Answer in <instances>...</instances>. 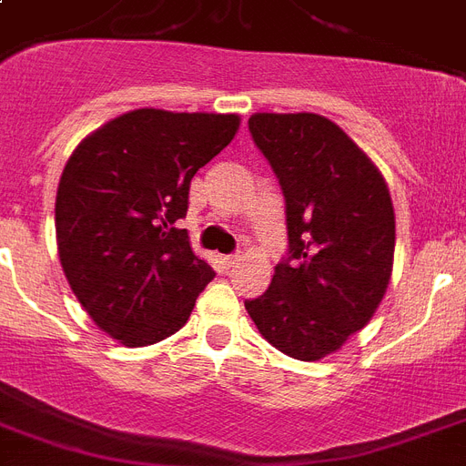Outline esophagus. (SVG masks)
<instances>
[{"instance_id": "esophagus-1", "label": "esophagus", "mask_w": 466, "mask_h": 466, "mask_svg": "<svg viewBox=\"0 0 466 466\" xmlns=\"http://www.w3.org/2000/svg\"><path fill=\"white\" fill-rule=\"evenodd\" d=\"M241 256L239 254H227V256H222V263H225L227 268H229V266H234V263L239 261Z\"/></svg>"}]
</instances>
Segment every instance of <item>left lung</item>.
I'll return each instance as SVG.
<instances>
[{
    "mask_svg": "<svg viewBox=\"0 0 466 466\" xmlns=\"http://www.w3.org/2000/svg\"><path fill=\"white\" fill-rule=\"evenodd\" d=\"M248 133L283 190L288 254L268 290L244 307L270 346L319 360L368 324L390 285V190L360 147L321 116L256 113Z\"/></svg>",
    "mask_w": 466,
    "mask_h": 466,
    "instance_id": "8db88e82",
    "label": "left lung"
}]
</instances>
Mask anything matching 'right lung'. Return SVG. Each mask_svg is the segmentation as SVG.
Returning <instances> with one entry per match:
<instances>
[{"instance_id": "1", "label": "right lung", "mask_w": 466, "mask_h": 466, "mask_svg": "<svg viewBox=\"0 0 466 466\" xmlns=\"http://www.w3.org/2000/svg\"><path fill=\"white\" fill-rule=\"evenodd\" d=\"M237 127V116L140 108L69 157L55 203L62 270L98 329L120 343L149 346L178 331L215 278L178 219L190 178Z\"/></svg>"}]
</instances>
